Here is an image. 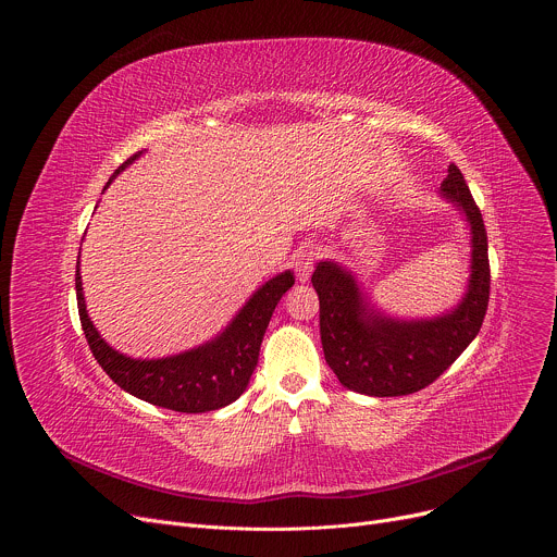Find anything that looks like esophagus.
Instances as JSON below:
<instances>
[{
  "mask_svg": "<svg viewBox=\"0 0 557 557\" xmlns=\"http://www.w3.org/2000/svg\"><path fill=\"white\" fill-rule=\"evenodd\" d=\"M314 260H317V253L312 249H304L295 256V271H297V280L299 282H308L310 280V273L314 269Z\"/></svg>",
  "mask_w": 557,
  "mask_h": 557,
  "instance_id": "34e87169",
  "label": "esophagus"
}]
</instances>
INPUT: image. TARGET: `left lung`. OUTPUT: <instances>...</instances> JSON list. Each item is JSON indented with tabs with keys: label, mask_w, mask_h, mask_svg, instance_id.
<instances>
[{
	"label": "left lung",
	"mask_w": 557,
	"mask_h": 557,
	"mask_svg": "<svg viewBox=\"0 0 557 557\" xmlns=\"http://www.w3.org/2000/svg\"><path fill=\"white\" fill-rule=\"evenodd\" d=\"M467 222L469 277L460 299L432 317H399L376 306L355 271L320 260L310 277L320 295L326 363L339 383L368 396H404L438 379L479 335L490 301V258L483 215L456 165L438 187Z\"/></svg>",
	"instance_id": "left-lung-1"
}]
</instances>
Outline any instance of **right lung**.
Listing matches in <instances>:
<instances>
[{
	"mask_svg": "<svg viewBox=\"0 0 557 557\" xmlns=\"http://www.w3.org/2000/svg\"><path fill=\"white\" fill-rule=\"evenodd\" d=\"M140 156L143 151L134 153L127 163H123L112 174L103 191ZM293 284L295 275L290 269H286L258 286L215 337L176 355L140 359L112 348L92 324L86 308L82 271H78L76 262L78 317H82L86 339L99 366L121 389L129 392L136 399L187 414L220 410L240 399L258 366L260 346L271 314Z\"/></svg>",
	"mask_w": 557,
	"mask_h": 557,
	"instance_id": "right-lung-1",
	"label": "right lung"
}]
</instances>
